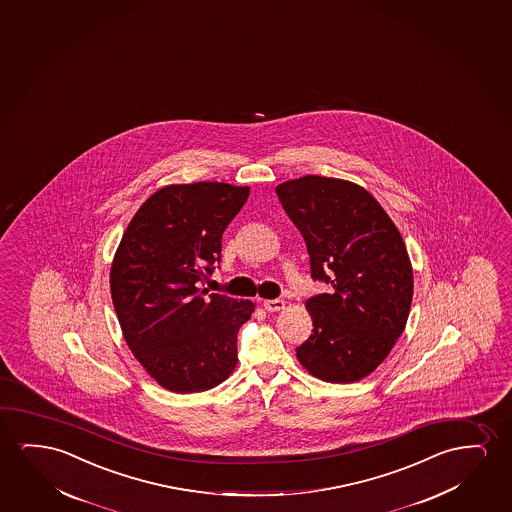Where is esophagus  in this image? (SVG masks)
<instances>
[{"label":"esophagus","instance_id":"1","mask_svg":"<svg viewBox=\"0 0 512 512\" xmlns=\"http://www.w3.org/2000/svg\"><path fill=\"white\" fill-rule=\"evenodd\" d=\"M263 307H265V310H268V312H277V310L284 309V300H281V298L265 300V302H263Z\"/></svg>","mask_w":512,"mask_h":512}]
</instances>
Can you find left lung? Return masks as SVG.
<instances>
[{"instance_id":"obj_1","label":"left lung","mask_w":512,"mask_h":512,"mask_svg":"<svg viewBox=\"0 0 512 512\" xmlns=\"http://www.w3.org/2000/svg\"><path fill=\"white\" fill-rule=\"evenodd\" d=\"M275 193L302 233L312 279L332 288L305 303L314 330L296 356L323 381H360L388 356L409 317L414 282L404 238L353 182L307 175Z\"/></svg>"}]
</instances>
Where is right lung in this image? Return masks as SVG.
<instances>
[{
    "label": "right lung",
    "instance_id": "add662e5",
    "mask_svg": "<svg viewBox=\"0 0 512 512\" xmlns=\"http://www.w3.org/2000/svg\"><path fill=\"white\" fill-rule=\"evenodd\" d=\"M249 188L223 182L173 184L138 209L110 270L124 339L145 370L175 393L216 388L237 365V335L251 300L200 284L221 261L226 226Z\"/></svg>",
    "mask_w": 512,
    "mask_h": 512
}]
</instances>
